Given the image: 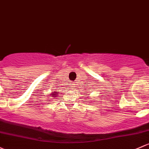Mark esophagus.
<instances>
[{"label":"esophagus","instance_id":"34e87169","mask_svg":"<svg viewBox=\"0 0 149 149\" xmlns=\"http://www.w3.org/2000/svg\"><path fill=\"white\" fill-rule=\"evenodd\" d=\"M73 85H74V84H73Z\"/></svg>","mask_w":149,"mask_h":149}]
</instances>
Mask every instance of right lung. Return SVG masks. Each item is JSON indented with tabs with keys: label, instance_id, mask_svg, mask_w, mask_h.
Instances as JSON below:
<instances>
[{
	"label": "right lung",
	"instance_id": "obj_1",
	"mask_svg": "<svg viewBox=\"0 0 149 149\" xmlns=\"http://www.w3.org/2000/svg\"><path fill=\"white\" fill-rule=\"evenodd\" d=\"M57 94H58V92H57V91H55V92H54V93H52V96L51 97H53V98H55V96H56V95H57ZM50 100V99H49Z\"/></svg>",
	"mask_w": 149,
	"mask_h": 149
}]
</instances>
